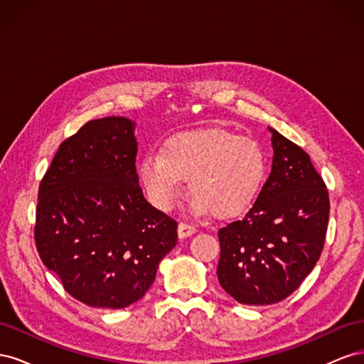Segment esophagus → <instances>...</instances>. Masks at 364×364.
Wrapping results in <instances>:
<instances>
[{
    "instance_id": "34e87169",
    "label": "esophagus",
    "mask_w": 364,
    "mask_h": 364,
    "mask_svg": "<svg viewBox=\"0 0 364 364\" xmlns=\"http://www.w3.org/2000/svg\"><path fill=\"white\" fill-rule=\"evenodd\" d=\"M196 232V228L193 225H188V223H179V228H178V235L181 238H186L190 237Z\"/></svg>"
}]
</instances>
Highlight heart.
Listing matches in <instances>:
<instances>
[{"instance_id":"b5f03b06","label":"heart","mask_w":364,"mask_h":364,"mask_svg":"<svg viewBox=\"0 0 364 364\" xmlns=\"http://www.w3.org/2000/svg\"><path fill=\"white\" fill-rule=\"evenodd\" d=\"M267 173V156L255 138L226 129L186 132L165 142L161 156L147 155L139 176L150 200L171 211L188 182L197 213L229 218L257 200Z\"/></svg>"}]
</instances>
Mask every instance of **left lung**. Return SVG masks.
I'll return each instance as SVG.
<instances>
[{"label":"left lung","instance_id":"8db88e82","mask_svg":"<svg viewBox=\"0 0 364 364\" xmlns=\"http://www.w3.org/2000/svg\"><path fill=\"white\" fill-rule=\"evenodd\" d=\"M273 165L255 203L218 229V282L240 304L270 305L290 296L321 257L329 197L299 146L270 129Z\"/></svg>","mask_w":364,"mask_h":364}]
</instances>
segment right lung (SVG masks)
<instances>
[{
	"label": "right lung",
	"mask_w": 364,
	"mask_h": 364,
	"mask_svg": "<svg viewBox=\"0 0 364 364\" xmlns=\"http://www.w3.org/2000/svg\"><path fill=\"white\" fill-rule=\"evenodd\" d=\"M136 151L130 119H91L62 141L39 185V257L90 306L139 301L178 243V222L144 199Z\"/></svg>",
	"instance_id": "obj_1"
}]
</instances>
